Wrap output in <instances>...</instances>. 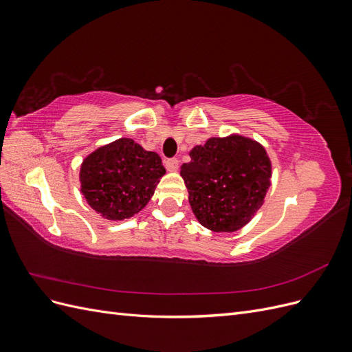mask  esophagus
<instances>
[{
    "label": "esophagus",
    "mask_w": 352,
    "mask_h": 352,
    "mask_svg": "<svg viewBox=\"0 0 352 352\" xmlns=\"http://www.w3.org/2000/svg\"><path fill=\"white\" fill-rule=\"evenodd\" d=\"M166 168L168 170V172H177V168H179V162H177L176 158L166 160Z\"/></svg>",
    "instance_id": "obj_1"
}]
</instances>
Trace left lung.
<instances>
[{
    "mask_svg": "<svg viewBox=\"0 0 352 352\" xmlns=\"http://www.w3.org/2000/svg\"><path fill=\"white\" fill-rule=\"evenodd\" d=\"M180 167L197 220L212 232L232 233L248 225L272 185V162L251 138H208L189 151Z\"/></svg>",
    "mask_w": 352,
    "mask_h": 352,
    "instance_id": "obj_1",
    "label": "left lung"
}]
</instances>
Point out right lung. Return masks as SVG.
Instances as JSON below:
<instances>
[{"label": "right lung", "mask_w": 352, "mask_h": 352, "mask_svg": "<svg viewBox=\"0 0 352 352\" xmlns=\"http://www.w3.org/2000/svg\"><path fill=\"white\" fill-rule=\"evenodd\" d=\"M166 173L162 158L131 138L102 145L83 158L80 192L101 217L117 221L138 214Z\"/></svg>", "instance_id": "right-lung-1"}]
</instances>
